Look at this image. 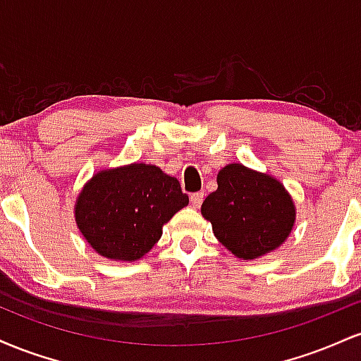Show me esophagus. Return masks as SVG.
<instances>
[{
  "label": "esophagus",
  "instance_id": "esophagus-1",
  "mask_svg": "<svg viewBox=\"0 0 361 361\" xmlns=\"http://www.w3.org/2000/svg\"><path fill=\"white\" fill-rule=\"evenodd\" d=\"M202 202H204V193H202V192L193 193L192 197H190V204H192L195 209H198V207L202 205Z\"/></svg>",
  "mask_w": 361,
  "mask_h": 361
}]
</instances>
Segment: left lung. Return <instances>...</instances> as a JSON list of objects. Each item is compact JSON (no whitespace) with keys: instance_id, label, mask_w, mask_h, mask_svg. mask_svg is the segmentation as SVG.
Returning <instances> with one entry per match:
<instances>
[{"instance_id":"8db88e82","label":"left lung","mask_w":361,"mask_h":361,"mask_svg":"<svg viewBox=\"0 0 361 361\" xmlns=\"http://www.w3.org/2000/svg\"><path fill=\"white\" fill-rule=\"evenodd\" d=\"M219 243L241 259H256L287 241L295 204L280 180L231 163L217 173V190L202 204Z\"/></svg>"}]
</instances>
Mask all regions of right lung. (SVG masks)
Listing matches in <instances>:
<instances>
[{
  "mask_svg": "<svg viewBox=\"0 0 361 361\" xmlns=\"http://www.w3.org/2000/svg\"><path fill=\"white\" fill-rule=\"evenodd\" d=\"M188 205L180 181L154 164L102 169L86 181L74 204V221L103 258L137 261L161 239L163 226Z\"/></svg>",
  "mask_w": 361,
  "mask_h": 361,
  "instance_id": "right-lung-1",
  "label": "right lung"
}]
</instances>
